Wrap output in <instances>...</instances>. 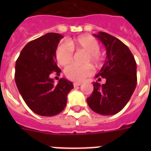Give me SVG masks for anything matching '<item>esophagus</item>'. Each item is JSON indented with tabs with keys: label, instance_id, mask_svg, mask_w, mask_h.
<instances>
[{
	"label": "esophagus",
	"instance_id": "34e87169",
	"mask_svg": "<svg viewBox=\"0 0 151 151\" xmlns=\"http://www.w3.org/2000/svg\"><path fill=\"white\" fill-rule=\"evenodd\" d=\"M81 85V82H74L73 83V86H74V87H78V86H79V85Z\"/></svg>",
	"mask_w": 151,
	"mask_h": 151
}]
</instances>
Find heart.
<instances>
[{
	"label": "heart",
	"instance_id": "b5f03b06",
	"mask_svg": "<svg viewBox=\"0 0 151 151\" xmlns=\"http://www.w3.org/2000/svg\"><path fill=\"white\" fill-rule=\"evenodd\" d=\"M99 44L96 39L90 35H82L75 40L68 41L67 43L62 42L57 46L55 50V58L58 63L61 66H66L73 59V50H84L87 52L85 63H92L98 66L102 61V56L99 53ZM66 78L74 81H81L89 77L93 73L91 65L87 64L79 66L71 64L65 69Z\"/></svg>",
	"mask_w": 151,
	"mask_h": 151
}]
</instances>
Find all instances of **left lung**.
Returning <instances> with one entry per match:
<instances>
[{
    "label": "left lung",
    "instance_id": "left-lung-1",
    "mask_svg": "<svg viewBox=\"0 0 151 151\" xmlns=\"http://www.w3.org/2000/svg\"><path fill=\"white\" fill-rule=\"evenodd\" d=\"M93 36L105 46L106 59L96 75L98 81L105 78L106 83L93 82V92L87 99L89 107L102 115H114L125 106L136 89V63L129 48L119 39L99 32Z\"/></svg>",
    "mask_w": 151,
    "mask_h": 151
}]
</instances>
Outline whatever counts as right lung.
<instances>
[{"mask_svg":"<svg viewBox=\"0 0 151 151\" xmlns=\"http://www.w3.org/2000/svg\"><path fill=\"white\" fill-rule=\"evenodd\" d=\"M63 37L48 33L29 41L22 48L15 63V81L19 92L30 110L41 116L51 117L66 107L67 95L73 83L61 78L57 85L50 78L59 74L55 50Z\"/></svg>","mask_w":151,"mask_h":151,"instance_id":"add662e5","label":"right lung"}]
</instances>
